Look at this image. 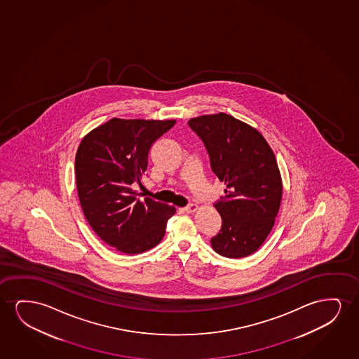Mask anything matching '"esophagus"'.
<instances>
[{
    "label": "esophagus",
    "instance_id": "esophagus-1",
    "mask_svg": "<svg viewBox=\"0 0 359 359\" xmlns=\"http://www.w3.org/2000/svg\"><path fill=\"white\" fill-rule=\"evenodd\" d=\"M197 210H198V206L195 205V203H190L189 206L184 208V211L187 212V213H194V212H196Z\"/></svg>",
    "mask_w": 359,
    "mask_h": 359
}]
</instances>
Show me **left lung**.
Segmentation results:
<instances>
[{"instance_id": "1", "label": "left lung", "mask_w": 359, "mask_h": 359, "mask_svg": "<svg viewBox=\"0 0 359 359\" xmlns=\"http://www.w3.org/2000/svg\"><path fill=\"white\" fill-rule=\"evenodd\" d=\"M210 154L211 167L224 182L215 207L222 228L212 249L229 259L254 254L275 226L283 184L275 153L259 130L226 113L189 120Z\"/></svg>"}]
</instances>
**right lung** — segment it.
Instances as JSON below:
<instances>
[{"label":"right lung","instance_id":"right-lung-1","mask_svg":"<svg viewBox=\"0 0 359 359\" xmlns=\"http://www.w3.org/2000/svg\"><path fill=\"white\" fill-rule=\"evenodd\" d=\"M175 120L110 118L89 131L74 159L76 184L84 217L97 236L123 254L158 245L175 207L138 198L131 185L142 182L153 142Z\"/></svg>","mask_w":359,"mask_h":359}]
</instances>
